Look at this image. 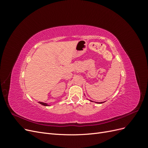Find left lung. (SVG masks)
Masks as SVG:
<instances>
[{
  "instance_id": "1",
  "label": "left lung",
  "mask_w": 148,
  "mask_h": 148,
  "mask_svg": "<svg viewBox=\"0 0 148 148\" xmlns=\"http://www.w3.org/2000/svg\"><path fill=\"white\" fill-rule=\"evenodd\" d=\"M96 103H99V104H101V103H102V102H96Z\"/></svg>"
}]
</instances>
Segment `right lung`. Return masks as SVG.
<instances>
[{"label":"right lung","instance_id":"add662e5","mask_svg":"<svg viewBox=\"0 0 148 148\" xmlns=\"http://www.w3.org/2000/svg\"><path fill=\"white\" fill-rule=\"evenodd\" d=\"M39 104H42L43 106H48L47 104H46V103H44V102H39Z\"/></svg>","mask_w":148,"mask_h":148}]
</instances>
